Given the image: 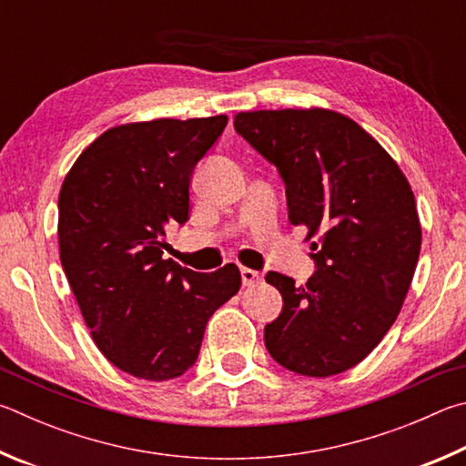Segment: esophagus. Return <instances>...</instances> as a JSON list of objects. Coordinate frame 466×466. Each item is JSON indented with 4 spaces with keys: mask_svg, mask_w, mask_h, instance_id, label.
I'll return each mask as SVG.
<instances>
[{
    "mask_svg": "<svg viewBox=\"0 0 466 466\" xmlns=\"http://www.w3.org/2000/svg\"><path fill=\"white\" fill-rule=\"evenodd\" d=\"M241 282L243 287H256V284L262 282V274L251 270V268H243L241 270Z\"/></svg>",
    "mask_w": 466,
    "mask_h": 466,
    "instance_id": "1",
    "label": "esophagus"
}]
</instances>
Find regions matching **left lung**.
<instances>
[{"mask_svg": "<svg viewBox=\"0 0 466 466\" xmlns=\"http://www.w3.org/2000/svg\"><path fill=\"white\" fill-rule=\"evenodd\" d=\"M233 127L287 187L290 225H303L315 272L303 287L279 272L282 311L264 328L270 356L305 377L364 360L395 323L418 266L415 198L390 155L344 114L239 112Z\"/></svg>", "mask_w": 466, "mask_h": 466, "instance_id": "obj_1", "label": "left lung"}]
</instances>
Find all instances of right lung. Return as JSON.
<instances>
[{
  "mask_svg": "<svg viewBox=\"0 0 466 466\" xmlns=\"http://www.w3.org/2000/svg\"><path fill=\"white\" fill-rule=\"evenodd\" d=\"M227 116L133 122L106 130L59 194V249L96 346L145 380L190 370L210 315L241 287L235 264L200 274L163 259L190 208V179Z\"/></svg>",
  "mask_w": 466,
  "mask_h": 466,
  "instance_id": "1",
  "label": "right lung"
}]
</instances>
